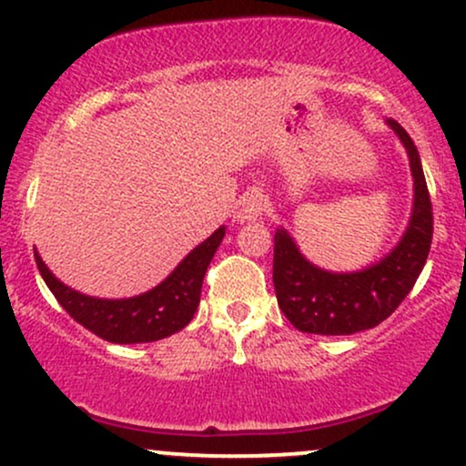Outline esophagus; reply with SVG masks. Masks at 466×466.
Segmentation results:
<instances>
[{"mask_svg": "<svg viewBox=\"0 0 466 466\" xmlns=\"http://www.w3.org/2000/svg\"><path fill=\"white\" fill-rule=\"evenodd\" d=\"M265 210V195L260 190H249L245 192L243 199L238 203V210L234 218H237L238 223H249V221H256L260 215H263Z\"/></svg>", "mask_w": 466, "mask_h": 466, "instance_id": "obj_1", "label": "esophagus"}]
</instances>
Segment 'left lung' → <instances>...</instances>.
Listing matches in <instances>:
<instances>
[{
    "label": "left lung",
    "mask_w": 466,
    "mask_h": 466,
    "mask_svg": "<svg viewBox=\"0 0 466 466\" xmlns=\"http://www.w3.org/2000/svg\"><path fill=\"white\" fill-rule=\"evenodd\" d=\"M388 127L410 157L414 203L403 237L390 254L360 271H329L302 256L285 228L274 237V287L278 307L302 333L352 335L381 324L394 313L425 267L434 217L419 151L397 120Z\"/></svg>",
    "instance_id": "left-lung-1"
}]
</instances>
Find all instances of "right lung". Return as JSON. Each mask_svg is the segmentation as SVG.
<instances>
[{"label":"right lung","instance_id":"obj_1","mask_svg":"<svg viewBox=\"0 0 466 466\" xmlns=\"http://www.w3.org/2000/svg\"><path fill=\"white\" fill-rule=\"evenodd\" d=\"M223 237H226V228L221 226L212 237L197 245L157 287L140 296L120 298V300L85 296L76 289L63 285L47 269L36 249L35 260L47 289L78 324L111 344H144V341H157L177 333L195 318L203 276Z\"/></svg>","mask_w":466,"mask_h":466}]
</instances>
